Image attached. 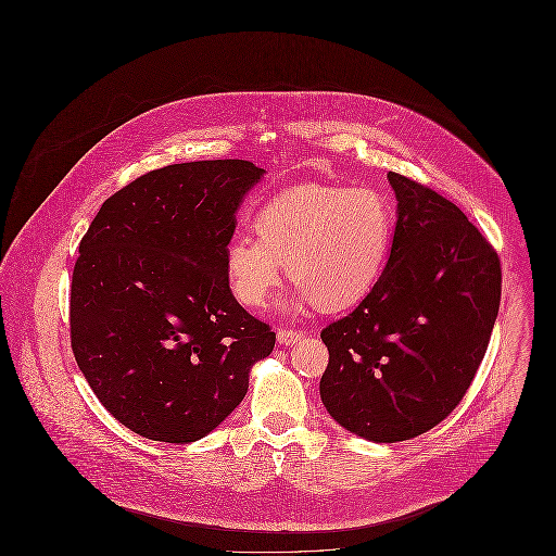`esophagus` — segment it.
I'll return each mask as SVG.
<instances>
[{
  "label": "esophagus",
  "instance_id": "1",
  "mask_svg": "<svg viewBox=\"0 0 556 556\" xmlns=\"http://www.w3.org/2000/svg\"><path fill=\"white\" fill-rule=\"evenodd\" d=\"M302 338H304V333L298 331V329H286V327L277 329V342H279V344H298Z\"/></svg>",
  "mask_w": 556,
  "mask_h": 556
}]
</instances>
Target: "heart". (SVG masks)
Instances as JSON below:
<instances>
[{
  "label": "heart",
  "instance_id": "1",
  "mask_svg": "<svg viewBox=\"0 0 556 556\" xmlns=\"http://www.w3.org/2000/svg\"><path fill=\"white\" fill-rule=\"evenodd\" d=\"M396 214L377 189L293 187L254 212V238L225 248V275L239 304L261 308L279 288L286 263L298 302L325 311L361 304L379 283L390 256Z\"/></svg>",
  "mask_w": 556,
  "mask_h": 556
}]
</instances>
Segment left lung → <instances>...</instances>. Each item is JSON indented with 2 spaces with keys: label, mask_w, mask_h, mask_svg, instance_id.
<instances>
[{
  "label": "left lung",
  "mask_w": 556,
  "mask_h": 556,
  "mask_svg": "<svg viewBox=\"0 0 556 556\" xmlns=\"http://www.w3.org/2000/svg\"><path fill=\"white\" fill-rule=\"evenodd\" d=\"M390 258L375 290L320 331L327 413L348 431L394 444L444 421L469 390L498 317L496 250L463 211L404 175Z\"/></svg>",
  "instance_id": "left-lung-1"
}]
</instances>
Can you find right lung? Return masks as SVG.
Segmentation results:
<instances>
[{
	"label": "right lung",
	"mask_w": 556,
	"mask_h": 556,
	"mask_svg": "<svg viewBox=\"0 0 556 556\" xmlns=\"http://www.w3.org/2000/svg\"><path fill=\"white\" fill-rule=\"evenodd\" d=\"M248 160L170 164L110 195L80 239L71 345L93 394L135 433L189 444L223 424L273 352L225 275Z\"/></svg>",
	"instance_id": "add662e5"
}]
</instances>
